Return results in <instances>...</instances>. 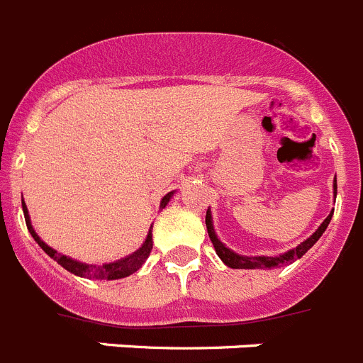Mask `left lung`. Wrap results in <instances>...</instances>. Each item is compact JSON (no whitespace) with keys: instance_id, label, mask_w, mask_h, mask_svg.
I'll list each match as a JSON object with an SVG mask.
<instances>
[{"instance_id":"1","label":"left lung","mask_w":363,"mask_h":363,"mask_svg":"<svg viewBox=\"0 0 363 363\" xmlns=\"http://www.w3.org/2000/svg\"><path fill=\"white\" fill-rule=\"evenodd\" d=\"M333 188H334V199H336V191H338L336 190V177H334ZM333 213L334 210L327 216V219L318 226V230L311 235V238L305 239L303 242H299L296 248L283 252V254H279V256H241V254H238V252L230 250L225 242H220V239L217 238L216 230H213L212 212H210V208H208V212H206V230H208V235H210V241H212L213 248H216L217 256H219L220 261H223L226 267H230V269H263V270L279 269V267H283V264H291L294 263L296 259H299V257H303L305 254H307V250H311V248L316 245L318 239L323 235V232H325L327 226H329L330 219H333Z\"/></svg>"}]
</instances>
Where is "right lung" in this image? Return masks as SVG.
Masks as SVG:
<instances>
[{
  "instance_id": "right-lung-1",
  "label": "right lung",
  "mask_w": 363,
  "mask_h": 363,
  "mask_svg": "<svg viewBox=\"0 0 363 363\" xmlns=\"http://www.w3.org/2000/svg\"><path fill=\"white\" fill-rule=\"evenodd\" d=\"M175 191H169L162 197L160 201V208H166V204L169 203V199L173 197ZM21 206H23V216L25 223H27V228H29L30 235L34 238V241L42 247V250L45 252L47 256L52 257L58 264H62L67 272L74 274L78 277H87V279H107V281H113V279H122V277L131 276L133 272H137L144 263H146L147 256H150L151 248H153V238H151V228L147 232L146 239H144L143 247L135 250L133 254L122 257V259H116L113 263H104V264H89V263H82V261L72 259V257L65 256V254H60L58 250H55L52 247H49L45 241H42V238L36 234V230L33 228V223H30L29 210H27V204L21 201Z\"/></svg>"
}]
</instances>
